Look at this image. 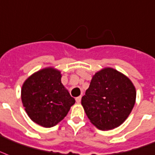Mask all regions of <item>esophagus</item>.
Returning a JSON list of instances; mask_svg holds the SVG:
<instances>
[{
  "instance_id": "esophagus-1",
  "label": "esophagus",
  "mask_w": 155,
  "mask_h": 155,
  "mask_svg": "<svg viewBox=\"0 0 155 155\" xmlns=\"http://www.w3.org/2000/svg\"><path fill=\"white\" fill-rule=\"evenodd\" d=\"M75 101H76L77 103H80V101H81V96L77 97L75 98Z\"/></svg>"
}]
</instances>
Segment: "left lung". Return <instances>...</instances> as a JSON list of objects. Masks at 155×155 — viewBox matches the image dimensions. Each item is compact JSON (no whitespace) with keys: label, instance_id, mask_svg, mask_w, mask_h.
Listing matches in <instances>:
<instances>
[{"label":"left lung","instance_id":"obj_1","mask_svg":"<svg viewBox=\"0 0 155 155\" xmlns=\"http://www.w3.org/2000/svg\"><path fill=\"white\" fill-rule=\"evenodd\" d=\"M135 86L128 77L111 67L93 75L81 104L88 120L100 130H111L127 120L136 101Z\"/></svg>","mask_w":155,"mask_h":155}]
</instances>
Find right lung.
Segmentation results:
<instances>
[{
    "label": "right lung",
    "instance_id": "add662e5",
    "mask_svg": "<svg viewBox=\"0 0 155 155\" xmlns=\"http://www.w3.org/2000/svg\"><path fill=\"white\" fill-rule=\"evenodd\" d=\"M61 71L45 67L24 81L21 99L27 114L35 124L51 127L62 121L75 100L61 81Z\"/></svg>",
    "mask_w": 155,
    "mask_h": 155
}]
</instances>
